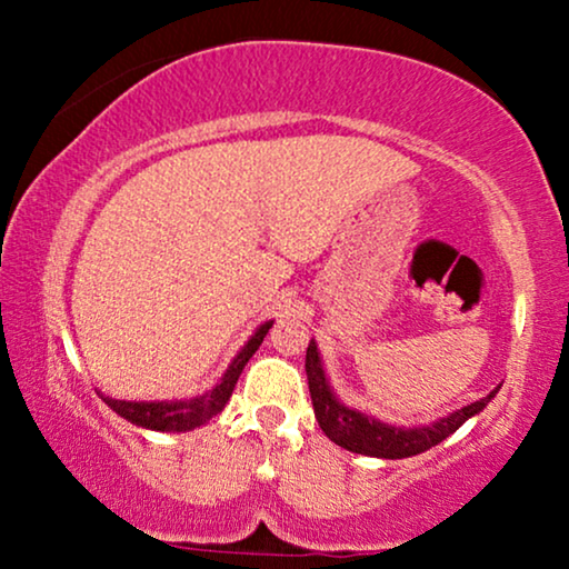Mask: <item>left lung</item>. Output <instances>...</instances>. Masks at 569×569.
Returning a JSON list of instances; mask_svg holds the SVG:
<instances>
[{
    "label": "left lung",
    "instance_id": "left-lung-1",
    "mask_svg": "<svg viewBox=\"0 0 569 569\" xmlns=\"http://www.w3.org/2000/svg\"><path fill=\"white\" fill-rule=\"evenodd\" d=\"M306 376H308V388L310 399H313L316 419L326 432V438L337 446L352 450V453L370 456V458H411L425 453L450 438L458 427H461L466 419L477 417L479 411L487 409V403L495 399L500 386L495 391H489L485 399L469 403V407H461L450 415L435 419L430 425H415V427H401L383 422V419L365 415V411L347 407L345 401L333 393L329 383V376L323 370L321 352H318L316 339H310L308 352H306Z\"/></svg>",
    "mask_w": 569,
    "mask_h": 569
}]
</instances>
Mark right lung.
Here are the masks:
<instances>
[{"instance_id":"add662e5","label":"right lung","mask_w":569,"mask_h":569,"mask_svg":"<svg viewBox=\"0 0 569 569\" xmlns=\"http://www.w3.org/2000/svg\"><path fill=\"white\" fill-rule=\"evenodd\" d=\"M271 323L263 321L259 329L253 331V337L240 347V352L232 357L228 370L222 372L220 383L209 388L201 396H193V399H176V401H123V399H111V396H103V401L111 407L116 415L127 419V422L144 427V430H158V432H189L197 430V427L207 425L209 419L220 415L224 403L230 401L232 391H236V383L240 372L251 360L256 349L261 347L263 337H267Z\"/></svg>"}]
</instances>
